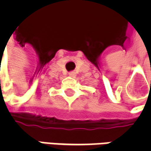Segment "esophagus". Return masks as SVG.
<instances>
[{
    "label": "esophagus",
    "mask_w": 151,
    "mask_h": 151,
    "mask_svg": "<svg viewBox=\"0 0 151 151\" xmlns=\"http://www.w3.org/2000/svg\"><path fill=\"white\" fill-rule=\"evenodd\" d=\"M69 75L71 76V77H73V76L75 75V73L73 72V71H72V72H69Z\"/></svg>",
    "instance_id": "1"
}]
</instances>
